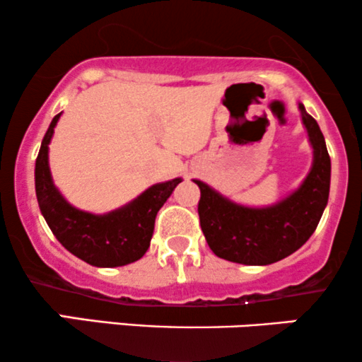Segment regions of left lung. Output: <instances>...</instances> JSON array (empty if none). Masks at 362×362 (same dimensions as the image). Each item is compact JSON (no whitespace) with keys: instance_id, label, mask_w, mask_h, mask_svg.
I'll return each instance as SVG.
<instances>
[{"instance_id":"8db88e82","label":"left lung","mask_w":362,"mask_h":362,"mask_svg":"<svg viewBox=\"0 0 362 362\" xmlns=\"http://www.w3.org/2000/svg\"><path fill=\"white\" fill-rule=\"evenodd\" d=\"M300 110L313 146V167L300 189L279 204L243 207L194 180L201 189L197 213L202 233L219 259L245 265L274 264L303 247L317 230L328 202L330 156L317 120L303 105Z\"/></svg>"}]
</instances>
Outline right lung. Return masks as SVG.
Here are the masks:
<instances>
[{
	"label": "right lung",
	"mask_w": 362,
	"mask_h": 362,
	"mask_svg": "<svg viewBox=\"0 0 362 362\" xmlns=\"http://www.w3.org/2000/svg\"><path fill=\"white\" fill-rule=\"evenodd\" d=\"M61 114L52 119L35 160V194L40 213L66 250L95 267H120L139 260L151 242L158 211L167 202L180 178L149 187L131 204L97 216L64 201L52 184L47 151Z\"/></svg>",
	"instance_id": "right-lung-1"
}]
</instances>
